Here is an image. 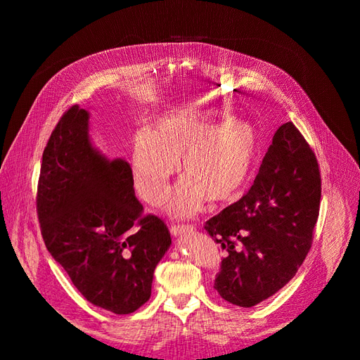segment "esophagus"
Listing matches in <instances>:
<instances>
[{"instance_id": "1", "label": "esophagus", "mask_w": 360, "mask_h": 360, "mask_svg": "<svg viewBox=\"0 0 360 360\" xmlns=\"http://www.w3.org/2000/svg\"><path fill=\"white\" fill-rule=\"evenodd\" d=\"M195 226L193 224H172L170 226V232L174 236H179L186 232H193Z\"/></svg>"}]
</instances>
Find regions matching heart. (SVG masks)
Masks as SVG:
<instances>
[{"instance_id": "obj_1", "label": "heart", "mask_w": 360, "mask_h": 360, "mask_svg": "<svg viewBox=\"0 0 360 360\" xmlns=\"http://www.w3.org/2000/svg\"><path fill=\"white\" fill-rule=\"evenodd\" d=\"M257 148V131L248 122L218 124L213 112H176L159 119L150 133L134 136L133 186L142 201L160 204L181 160L186 176L173 188L168 212L190 217L205 200L221 204L236 198L249 179Z\"/></svg>"}]
</instances>
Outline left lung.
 Segmentation results:
<instances>
[{"label":"left lung","instance_id":"8db88e82","mask_svg":"<svg viewBox=\"0 0 360 360\" xmlns=\"http://www.w3.org/2000/svg\"><path fill=\"white\" fill-rule=\"evenodd\" d=\"M320 196L314 151L292 122L283 124L254 186L204 226L226 252L213 283L221 298L255 307L294 277L312 246Z\"/></svg>","mask_w":360,"mask_h":360}]
</instances>
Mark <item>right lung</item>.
I'll list each match as a JSON object with an SVG mask.
<instances>
[{
	"mask_svg": "<svg viewBox=\"0 0 360 360\" xmlns=\"http://www.w3.org/2000/svg\"><path fill=\"white\" fill-rule=\"evenodd\" d=\"M88 117L72 105L51 133L37 215L46 249L80 294L114 314H131L148 302L172 238L162 219L143 215L129 164L106 160L93 148Z\"/></svg>",
	"mask_w": 360,
	"mask_h": 360,
	"instance_id": "1",
	"label": "right lung"
}]
</instances>
